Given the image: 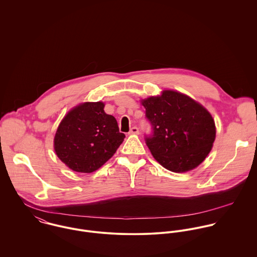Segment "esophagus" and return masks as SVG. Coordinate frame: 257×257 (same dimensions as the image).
I'll return each mask as SVG.
<instances>
[{"label": "esophagus", "mask_w": 257, "mask_h": 257, "mask_svg": "<svg viewBox=\"0 0 257 257\" xmlns=\"http://www.w3.org/2000/svg\"><path fill=\"white\" fill-rule=\"evenodd\" d=\"M140 134V130L138 126H133L128 133V135H139Z\"/></svg>", "instance_id": "1"}]
</instances>
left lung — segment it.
Instances as JSON below:
<instances>
[{
  "label": "left lung",
  "mask_w": 257,
  "mask_h": 257,
  "mask_svg": "<svg viewBox=\"0 0 257 257\" xmlns=\"http://www.w3.org/2000/svg\"><path fill=\"white\" fill-rule=\"evenodd\" d=\"M152 134L146 144L153 157L172 172L196 168L210 153L216 139L211 113L182 93L165 90L142 101Z\"/></svg>",
  "instance_id": "left-lung-1"
}]
</instances>
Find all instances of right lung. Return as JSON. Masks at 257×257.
Here are the masks:
<instances>
[{"label": "right lung", "instance_id": "right-lung-1", "mask_svg": "<svg viewBox=\"0 0 257 257\" xmlns=\"http://www.w3.org/2000/svg\"><path fill=\"white\" fill-rule=\"evenodd\" d=\"M102 102L83 103L61 120L54 138L58 158L76 172L91 173L114 154L125 136Z\"/></svg>", "mask_w": 257, "mask_h": 257}]
</instances>
